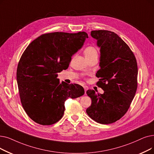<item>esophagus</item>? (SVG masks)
I'll return each instance as SVG.
<instances>
[{
  "label": "esophagus",
  "mask_w": 154,
  "mask_h": 154,
  "mask_svg": "<svg viewBox=\"0 0 154 154\" xmlns=\"http://www.w3.org/2000/svg\"><path fill=\"white\" fill-rule=\"evenodd\" d=\"M84 91H85V92H86V91L88 90V86H84Z\"/></svg>",
  "instance_id": "esophagus-1"
}]
</instances>
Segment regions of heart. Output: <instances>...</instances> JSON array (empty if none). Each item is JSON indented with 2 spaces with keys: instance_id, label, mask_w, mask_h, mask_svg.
<instances>
[{
  "instance_id": "heart-1",
  "label": "heart",
  "mask_w": 154,
  "mask_h": 154,
  "mask_svg": "<svg viewBox=\"0 0 154 154\" xmlns=\"http://www.w3.org/2000/svg\"><path fill=\"white\" fill-rule=\"evenodd\" d=\"M84 53L86 58H91L93 57H97V50L93 46H90L87 47L84 50Z\"/></svg>"
}]
</instances>
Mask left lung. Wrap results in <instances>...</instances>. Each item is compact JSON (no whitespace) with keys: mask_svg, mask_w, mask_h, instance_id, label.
<instances>
[{"mask_svg":"<svg viewBox=\"0 0 154 154\" xmlns=\"http://www.w3.org/2000/svg\"><path fill=\"white\" fill-rule=\"evenodd\" d=\"M91 35L97 40L100 48V69L96 77L104 93L86 92L92 101L86 112L99 123L110 124L125 114L134 98L137 89V60L129 46L114 32L92 31Z\"/></svg>","mask_w":154,"mask_h":154,"instance_id":"1","label":"left lung"}]
</instances>
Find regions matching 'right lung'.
<instances>
[{
	"label": "right lung",
	"instance_id": "1",
	"mask_svg": "<svg viewBox=\"0 0 154 154\" xmlns=\"http://www.w3.org/2000/svg\"><path fill=\"white\" fill-rule=\"evenodd\" d=\"M88 38L85 32L48 33L35 39L24 51L17 82L22 106L35 122L57 123L63 115L66 100L84 95L81 85L60 83L57 73L69 67L72 55Z\"/></svg>",
	"mask_w": 154,
	"mask_h": 154
}]
</instances>
